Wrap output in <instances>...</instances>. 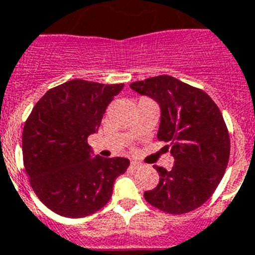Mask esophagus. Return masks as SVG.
Returning <instances> with one entry per match:
<instances>
[{"label": "esophagus", "mask_w": 255, "mask_h": 255, "mask_svg": "<svg viewBox=\"0 0 255 255\" xmlns=\"http://www.w3.org/2000/svg\"><path fill=\"white\" fill-rule=\"evenodd\" d=\"M142 167V164H141V163H138V161H130V169H140V168Z\"/></svg>", "instance_id": "34e87169"}]
</instances>
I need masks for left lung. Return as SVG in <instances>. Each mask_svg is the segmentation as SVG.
<instances>
[{
  "instance_id": "1",
  "label": "left lung",
  "mask_w": 255,
  "mask_h": 255,
  "mask_svg": "<svg viewBox=\"0 0 255 255\" xmlns=\"http://www.w3.org/2000/svg\"><path fill=\"white\" fill-rule=\"evenodd\" d=\"M137 94L151 97L160 108L158 140L168 142L172 169L156 167L159 183L145 191L146 201L170 214L203 205L220 185L230 158V136L222 113L204 91L170 77L133 82Z\"/></svg>"
}]
</instances>
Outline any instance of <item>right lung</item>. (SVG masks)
Listing matches in <instances>:
<instances>
[{"instance_id": "add662e5", "label": "right lung", "mask_w": 255, "mask_h": 255, "mask_svg": "<svg viewBox=\"0 0 255 255\" xmlns=\"http://www.w3.org/2000/svg\"><path fill=\"white\" fill-rule=\"evenodd\" d=\"M121 85L73 79L51 88L35 104L23 130V159L39 200L68 218L90 216L106 205L126 158H92L87 143Z\"/></svg>"}]
</instances>
